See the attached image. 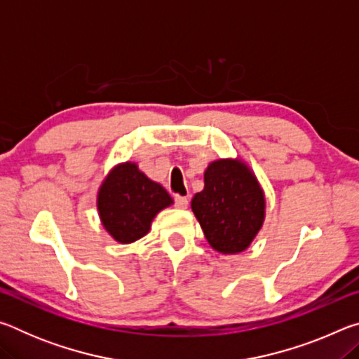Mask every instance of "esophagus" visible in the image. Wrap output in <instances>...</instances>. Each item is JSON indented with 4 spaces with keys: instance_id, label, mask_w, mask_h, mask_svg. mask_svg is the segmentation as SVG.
Wrapping results in <instances>:
<instances>
[{
    "instance_id": "1",
    "label": "esophagus",
    "mask_w": 359,
    "mask_h": 359,
    "mask_svg": "<svg viewBox=\"0 0 359 359\" xmlns=\"http://www.w3.org/2000/svg\"><path fill=\"white\" fill-rule=\"evenodd\" d=\"M174 203H175V208H177V209H187L188 208V198H185V196H175Z\"/></svg>"
}]
</instances>
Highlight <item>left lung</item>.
I'll list each match as a JSON object with an SVG mask.
<instances>
[{"instance_id":"8db88e82","label":"left lung","mask_w":359,"mask_h":359,"mask_svg":"<svg viewBox=\"0 0 359 359\" xmlns=\"http://www.w3.org/2000/svg\"><path fill=\"white\" fill-rule=\"evenodd\" d=\"M191 210L210 247L236 255L250 247L263 226L264 191L244 161L220 158L205 169L204 190L193 196Z\"/></svg>"}]
</instances>
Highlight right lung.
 I'll return each instance as SVG.
<instances>
[{"label": "right lung", "instance_id": "right-lung-1", "mask_svg": "<svg viewBox=\"0 0 359 359\" xmlns=\"http://www.w3.org/2000/svg\"><path fill=\"white\" fill-rule=\"evenodd\" d=\"M171 204L172 198L165 188L150 180L131 161L112 168L96 199L102 226L120 244L144 238L158 212Z\"/></svg>", "mask_w": 359, "mask_h": 359}]
</instances>
